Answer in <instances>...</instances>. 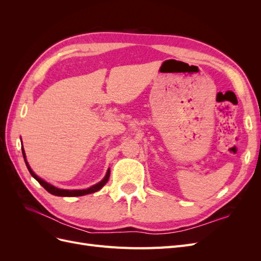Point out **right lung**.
<instances>
[{"label": "right lung", "instance_id": "right-lung-1", "mask_svg": "<svg viewBox=\"0 0 261 261\" xmlns=\"http://www.w3.org/2000/svg\"><path fill=\"white\" fill-rule=\"evenodd\" d=\"M21 150H22V155H23V159H25V163H26V165H27V168H28V171L30 172V174L33 175L38 181H39V184H40L46 192H49L50 194H52V195H54V196H62V197H76V196H84V195H87V194H92V193H94V192H98L99 189H101L102 187H103L106 184H107V181L109 180V177H110V170H108V172H107V175L105 176V178L102 179L100 183H98V184H96V185H93V186H91L90 188H87V189H75V191H68V189H60V188H57V187H54L53 185H51V184H49V183H46V181H44L42 178H40L39 176H37L35 173L33 172V170L30 169V167H29V164H28V162H27V160H26V155H25V151H23V149H22V147H21Z\"/></svg>", "mask_w": 261, "mask_h": 261}]
</instances>
